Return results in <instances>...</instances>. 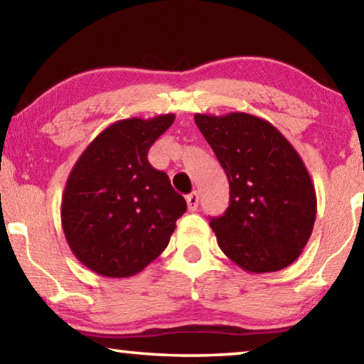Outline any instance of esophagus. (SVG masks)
Segmentation results:
<instances>
[{
	"label": "esophagus",
	"mask_w": 364,
	"mask_h": 364,
	"mask_svg": "<svg viewBox=\"0 0 364 364\" xmlns=\"http://www.w3.org/2000/svg\"><path fill=\"white\" fill-rule=\"evenodd\" d=\"M186 203H188V210H189V212L198 210V205H199V194L196 193V191L191 193V194H188Z\"/></svg>",
	"instance_id": "34e87169"
}]
</instances>
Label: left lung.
<instances>
[{"label": "left lung", "mask_w": 364, "mask_h": 364, "mask_svg": "<svg viewBox=\"0 0 364 364\" xmlns=\"http://www.w3.org/2000/svg\"><path fill=\"white\" fill-rule=\"evenodd\" d=\"M230 183V205L210 218L220 250L247 272L295 262L313 233L316 191L295 147L255 114H194Z\"/></svg>", "instance_id": "left-lung-1"}]
</instances>
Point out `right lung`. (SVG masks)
Returning a JSON list of instances; mask_svg holds the SVG:
<instances>
[{"instance_id": "add662e5", "label": "right lung", "mask_w": 364, "mask_h": 364, "mask_svg": "<svg viewBox=\"0 0 364 364\" xmlns=\"http://www.w3.org/2000/svg\"><path fill=\"white\" fill-rule=\"evenodd\" d=\"M175 114L109 124L80 154L61 200L66 241L85 267L123 279L157 259L186 212L165 171L149 164L152 144Z\"/></svg>"}]
</instances>
